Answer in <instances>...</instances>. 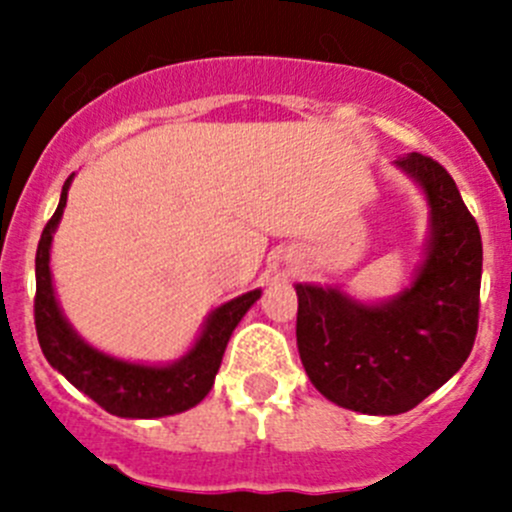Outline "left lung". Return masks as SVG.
Returning a JSON list of instances; mask_svg holds the SVG:
<instances>
[{"label": "left lung", "mask_w": 512, "mask_h": 512, "mask_svg": "<svg viewBox=\"0 0 512 512\" xmlns=\"http://www.w3.org/2000/svg\"><path fill=\"white\" fill-rule=\"evenodd\" d=\"M431 208L426 260L411 287L364 304L334 287L297 285V349L309 381L337 406L371 416L411 411L446 384L478 332L483 242L448 170L409 153L396 160Z\"/></svg>", "instance_id": "left-lung-1"}]
</instances>
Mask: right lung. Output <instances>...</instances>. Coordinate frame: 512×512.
<instances>
[{"instance_id": "obj_1", "label": "right lung", "mask_w": 512, "mask_h": 512, "mask_svg": "<svg viewBox=\"0 0 512 512\" xmlns=\"http://www.w3.org/2000/svg\"><path fill=\"white\" fill-rule=\"evenodd\" d=\"M74 175H69L61 190L56 213L41 232L36 247V297L34 324L39 347L46 361L64 374L79 391L94 399L108 414L121 418H160L193 409L213 389L215 374L223 361L232 329L247 309L260 299V289L230 299L215 309L205 322L198 342L188 354L168 366H146L116 359L86 344L71 329L54 297L49 270L51 237L66 208V193Z\"/></svg>"}]
</instances>
